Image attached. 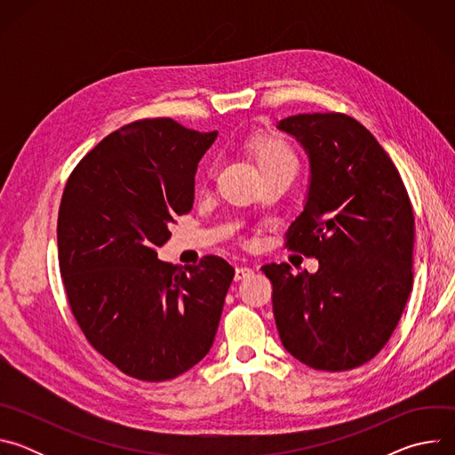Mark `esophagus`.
<instances>
[{"instance_id":"34e87169","label":"esophagus","mask_w":455,"mask_h":455,"mask_svg":"<svg viewBox=\"0 0 455 455\" xmlns=\"http://www.w3.org/2000/svg\"><path fill=\"white\" fill-rule=\"evenodd\" d=\"M253 274V270L250 267H237L235 268V281H243L246 277H250Z\"/></svg>"}]
</instances>
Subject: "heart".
<instances>
[{
  "label": "heart",
  "mask_w": 455,
  "mask_h": 455,
  "mask_svg": "<svg viewBox=\"0 0 455 455\" xmlns=\"http://www.w3.org/2000/svg\"><path fill=\"white\" fill-rule=\"evenodd\" d=\"M248 149L255 158L259 169L265 172L279 169H295L297 171V155L291 146L281 137L274 135H255L248 140ZM212 178V171H207L204 181Z\"/></svg>",
  "instance_id": "b5f03b06"
}]
</instances>
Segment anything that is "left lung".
Returning a JSON list of instances; mask_svg holds the SVG:
<instances>
[{"label": "left lung", "instance_id": "8db88e82", "mask_svg": "<svg viewBox=\"0 0 455 455\" xmlns=\"http://www.w3.org/2000/svg\"><path fill=\"white\" fill-rule=\"evenodd\" d=\"M309 153L311 183L284 246L318 272L265 265L283 346L328 372L372 360L396 330L412 290L414 211L385 149L353 116L293 115L279 124Z\"/></svg>", "mask_w": 455, "mask_h": 455}]
</instances>
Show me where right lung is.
Here are the masks:
<instances>
[{"instance_id": "1", "label": "right lung", "mask_w": 455, "mask_h": 455, "mask_svg": "<svg viewBox=\"0 0 455 455\" xmlns=\"http://www.w3.org/2000/svg\"><path fill=\"white\" fill-rule=\"evenodd\" d=\"M218 133L156 116L125 124L72 171L57 218L68 306L90 346L124 374L172 379L212 347L235 270L218 255L176 268L156 257L194 204Z\"/></svg>"}]
</instances>
